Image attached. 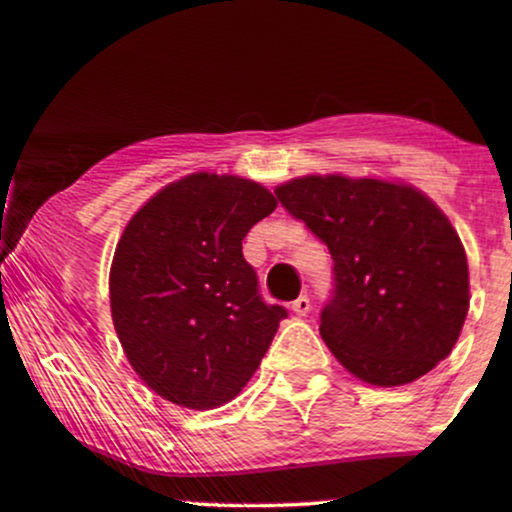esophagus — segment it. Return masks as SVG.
Masks as SVG:
<instances>
[{
    "label": "esophagus",
    "mask_w": 512,
    "mask_h": 512,
    "mask_svg": "<svg viewBox=\"0 0 512 512\" xmlns=\"http://www.w3.org/2000/svg\"><path fill=\"white\" fill-rule=\"evenodd\" d=\"M310 307H312V303H310V298L307 296H300L298 300H293L291 303V310L298 314V317H305L307 312H310Z\"/></svg>",
    "instance_id": "34e87169"
}]
</instances>
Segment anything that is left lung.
Wrapping results in <instances>:
<instances>
[{"instance_id": "1", "label": "left lung", "mask_w": 512, "mask_h": 512, "mask_svg": "<svg viewBox=\"0 0 512 512\" xmlns=\"http://www.w3.org/2000/svg\"><path fill=\"white\" fill-rule=\"evenodd\" d=\"M275 195L331 251L333 296L319 333L349 373L398 387L452 352L471 300L466 251L422 191L310 174Z\"/></svg>"}]
</instances>
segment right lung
Returning a JSON list of instances; mask_svg holds the SVG:
<instances>
[{"label":"right lung","mask_w":512,"mask_h":512,"mask_svg":"<svg viewBox=\"0 0 512 512\" xmlns=\"http://www.w3.org/2000/svg\"><path fill=\"white\" fill-rule=\"evenodd\" d=\"M268 188L188 174L125 226L109 275L111 317L130 366L165 401L209 410L240 394L275 338L242 240L275 212Z\"/></svg>","instance_id":"add662e5"}]
</instances>
